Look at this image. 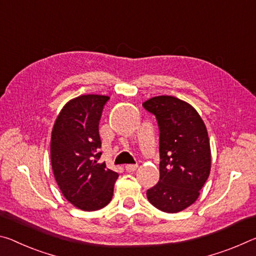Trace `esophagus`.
Instances as JSON below:
<instances>
[{
	"instance_id": "34e87169",
	"label": "esophagus",
	"mask_w": 256,
	"mask_h": 256,
	"mask_svg": "<svg viewBox=\"0 0 256 256\" xmlns=\"http://www.w3.org/2000/svg\"><path fill=\"white\" fill-rule=\"evenodd\" d=\"M138 168V164H127L124 166L126 171H128V172H132V171H135Z\"/></svg>"
}]
</instances>
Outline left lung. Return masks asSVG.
<instances>
[{"mask_svg": "<svg viewBox=\"0 0 256 256\" xmlns=\"http://www.w3.org/2000/svg\"><path fill=\"white\" fill-rule=\"evenodd\" d=\"M156 116L160 130V180L146 192L150 203L177 213L198 200L211 170L206 127L198 111L174 96H156L143 103Z\"/></svg>", "mask_w": 256, "mask_h": 256, "instance_id": "8db88e82", "label": "left lung"}]
</instances>
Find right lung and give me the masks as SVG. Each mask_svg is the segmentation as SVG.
<instances>
[{
    "instance_id": "right-lung-1",
    "label": "right lung",
    "mask_w": 256,
    "mask_h": 256,
    "mask_svg": "<svg viewBox=\"0 0 256 256\" xmlns=\"http://www.w3.org/2000/svg\"><path fill=\"white\" fill-rule=\"evenodd\" d=\"M108 96L82 95L58 113L51 137V163L64 198L82 211L100 210L110 203L119 174L98 163V124Z\"/></svg>"
}]
</instances>
